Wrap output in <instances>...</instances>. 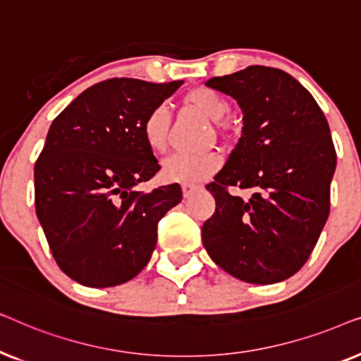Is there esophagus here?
<instances>
[{
    "instance_id": "34e87169",
    "label": "esophagus",
    "mask_w": 361,
    "mask_h": 361,
    "mask_svg": "<svg viewBox=\"0 0 361 361\" xmlns=\"http://www.w3.org/2000/svg\"><path fill=\"white\" fill-rule=\"evenodd\" d=\"M195 190H199V185H195V184H184V185H182V194H184L185 199L194 194Z\"/></svg>"
}]
</instances>
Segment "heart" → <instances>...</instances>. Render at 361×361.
Instances as JSON below:
<instances>
[{
	"mask_svg": "<svg viewBox=\"0 0 361 361\" xmlns=\"http://www.w3.org/2000/svg\"><path fill=\"white\" fill-rule=\"evenodd\" d=\"M185 110L207 118L216 133H225L220 120L230 110L228 102L220 93L209 87H195L182 97ZM142 137L152 151L162 152L167 147L171 135V115L164 105H157L147 113L141 126ZM220 167V156L215 151L195 152V154H172L162 162L161 176L166 182L197 184L215 174Z\"/></svg>",
	"mask_w": 361,
	"mask_h": 361,
	"instance_id": "obj_1",
	"label": "heart"
}]
</instances>
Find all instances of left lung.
<instances>
[{"instance_id":"left-lung-1","label":"left lung","mask_w":361,"mask_h":361,"mask_svg":"<svg viewBox=\"0 0 361 361\" xmlns=\"http://www.w3.org/2000/svg\"><path fill=\"white\" fill-rule=\"evenodd\" d=\"M205 85L238 102L243 131L207 184L216 205L202 241L235 278L279 283L305 264L329 219L337 166L329 123L307 88L279 68L250 66ZM230 186L254 194L241 200Z\"/></svg>"}]
</instances>
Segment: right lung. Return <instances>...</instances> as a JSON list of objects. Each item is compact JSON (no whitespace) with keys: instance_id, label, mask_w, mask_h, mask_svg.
Returning a JSON list of instances; mask_svg holds the SVG:
<instances>
[{"instance_id":"right-lung-1","label":"right lung","mask_w":361,"mask_h":361,"mask_svg":"<svg viewBox=\"0 0 361 361\" xmlns=\"http://www.w3.org/2000/svg\"><path fill=\"white\" fill-rule=\"evenodd\" d=\"M180 85L108 78L82 92L49 128L34 166L36 214L59 268L77 283L111 288L149 263L157 224L182 190H136L161 169L141 126Z\"/></svg>"}]
</instances>
